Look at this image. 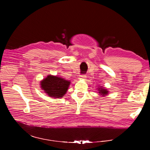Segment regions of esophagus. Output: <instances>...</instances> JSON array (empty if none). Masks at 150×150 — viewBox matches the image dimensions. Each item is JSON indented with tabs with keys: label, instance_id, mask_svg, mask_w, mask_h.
I'll use <instances>...</instances> for the list:
<instances>
[{
	"label": "esophagus",
	"instance_id": "1",
	"mask_svg": "<svg viewBox=\"0 0 150 150\" xmlns=\"http://www.w3.org/2000/svg\"><path fill=\"white\" fill-rule=\"evenodd\" d=\"M79 78L81 79H84L86 78V76L84 75V74H81V75H80Z\"/></svg>",
	"mask_w": 150,
	"mask_h": 150
}]
</instances>
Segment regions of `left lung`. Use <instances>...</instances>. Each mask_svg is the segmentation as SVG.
<instances>
[{"instance_id": "1", "label": "left lung", "mask_w": 150, "mask_h": 150, "mask_svg": "<svg viewBox=\"0 0 150 150\" xmlns=\"http://www.w3.org/2000/svg\"><path fill=\"white\" fill-rule=\"evenodd\" d=\"M99 94H101V95H103V96H105L106 94H108V91L106 90V89H101V88H99Z\"/></svg>"}]
</instances>
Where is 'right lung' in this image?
<instances>
[{"mask_svg": "<svg viewBox=\"0 0 150 150\" xmlns=\"http://www.w3.org/2000/svg\"><path fill=\"white\" fill-rule=\"evenodd\" d=\"M40 84L41 88L48 96L59 98L67 92L70 82L59 77L49 75L43 79Z\"/></svg>", "mask_w": 150, "mask_h": 150, "instance_id": "obj_1", "label": "right lung"}]
</instances>
